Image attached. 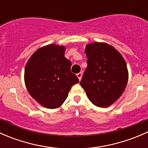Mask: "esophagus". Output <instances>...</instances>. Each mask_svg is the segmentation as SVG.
Instances as JSON below:
<instances>
[{
    "mask_svg": "<svg viewBox=\"0 0 148 148\" xmlns=\"http://www.w3.org/2000/svg\"><path fill=\"white\" fill-rule=\"evenodd\" d=\"M77 77H78L79 80L80 81V80L82 79V72L78 73V74H77Z\"/></svg>",
    "mask_w": 148,
    "mask_h": 148,
    "instance_id": "1",
    "label": "esophagus"
}]
</instances>
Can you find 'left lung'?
<instances>
[{"mask_svg": "<svg viewBox=\"0 0 148 148\" xmlns=\"http://www.w3.org/2000/svg\"><path fill=\"white\" fill-rule=\"evenodd\" d=\"M85 53L87 68L80 84L95 106L109 107L120 97L126 88V62L115 48L104 42L86 44Z\"/></svg>", "mask_w": 148, "mask_h": 148, "instance_id": "8db88e82", "label": "left lung"}]
</instances>
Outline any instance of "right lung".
I'll return each instance as SVG.
<instances>
[{
	"instance_id": "right-lung-1",
	"label": "right lung",
	"mask_w": 148,
	"mask_h": 148,
	"mask_svg": "<svg viewBox=\"0 0 148 148\" xmlns=\"http://www.w3.org/2000/svg\"><path fill=\"white\" fill-rule=\"evenodd\" d=\"M66 46L49 44L36 51L28 59L24 82L28 93L48 109L62 105L79 79L71 72V63L64 57Z\"/></svg>"
}]
</instances>
